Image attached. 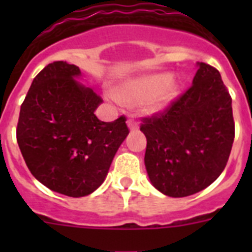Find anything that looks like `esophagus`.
<instances>
[{
	"label": "esophagus",
	"instance_id": "obj_1",
	"mask_svg": "<svg viewBox=\"0 0 252 252\" xmlns=\"http://www.w3.org/2000/svg\"><path fill=\"white\" fill-rule=\"evenodd\" d=\"M127 125L128 127H130V130H136V128L139 127V122H137V120L132 119V117L127 120Z\"/></svg>",
	"mask_w": 252,
	"mask_h": 252
}]
</instances>
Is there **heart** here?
Segmentation results:
<instances>
[{
  "instance_id": "b5f03b06",
  "label": "heart",
  "mask_w": 252,
  "mask_h": 252,
  "mask_svg": "<svg viewBox=\"0 0 252 252\" xmlns=\"http://www.w3.org/2000/svg\"><path fill=\"white\" fill-rule=\"evenodd\" d=\"M177 94V83L170 81V74L168 73H160V74L141 78L139 81L124 87L121 91L122 101L130 104L140 103L151 96L149 101V107L151 110L165 106Z\"/></svg>"
}]
</instances>
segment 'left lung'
Returning <instances> with one entry per match:
<instances>
[{
    "label": "left lung",
    "instance_id": "obj_1",
    "mask_svg": "<svg viewBox=\"0 0 252 252\" xmlns=\"http://www.w3.org/2000/svg\"><path fill=\"white\" fill-rule=\"evenodd\" d=\"M232 99L215 66L199 63L193 84L161 112L142 117L151 183L169 197L201 192L217 179L235 139Z\"/></svg>",
    "mask_w": 252,
    "mask_h": 252
}]
</instances>
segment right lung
I'll return each instance as SVG.
<instances>
[{"label":"right lung","instance_id":"obj_1","mask_svg":"<svg viewBox=\"0 0 252 252\" xmlns=\"http://www.w3.org/2000/svg\"><path fill=\"white\" fill-rule=\"evenodd\" d=\"M74 64L54 62L34 78L22 102L16 139L31 174L49 189L84 197L103 183L128 135L126 117L103 122L94 115L101 95L73 77Z\"/></svg>","mask_w":252,"mask_h":252}]
</instances>
